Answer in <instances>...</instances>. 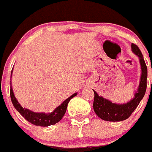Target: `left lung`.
<instances>
[{"label":"left lung","instance_id":"left-lung-1","mask_svg":"<svg viewBox=\"0 0 152 152\" xmlns=\"http://www.w3.org/2000/svg\"><path fill=\"white\" fill-rule=\"evenodd\" d=\"M132 51L139 58L141 68L139 86L135 91L133 98L125 103H112L111 100L104 98L102 96H99L97 91L93 90L94 93V99L93 103L94 111L96 115L103 121L118 122V121L126 120L136 109L140 102L145 95L146 91L147 66L138 46L134 43H132Z\"/></svg>","mask_w":152,"mask_h":152}]
</instances>
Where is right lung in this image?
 <instances>
[{
  "label": "right lung",
  "instance_id": "right-lung-1",
  "mask_svg": "<svg viewBox=\"0 0 152 152\" xmlns=\"http://www.w3.org/2000/svg\"><path fill=\"white\" fill-rule=\"evenodd\" d=\"M77 94V92L75 93L69 97H68L66 100H64L60 106H58L52 112H49V113L34 112L29 109L23 107L18 103L15 96L14 92H13L12 87V80H10V97H11L12 103L14 107L27 121L31 123L33 125L39 126H49L54 125V124L59 122L63 118L64 115H65L69 102L72 97H75Z\"/></svg>",
  "mask_w": 152,
  "mask_h": 152
}]
</instances>
